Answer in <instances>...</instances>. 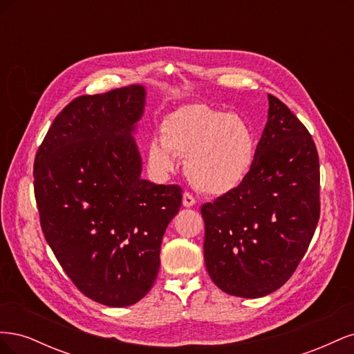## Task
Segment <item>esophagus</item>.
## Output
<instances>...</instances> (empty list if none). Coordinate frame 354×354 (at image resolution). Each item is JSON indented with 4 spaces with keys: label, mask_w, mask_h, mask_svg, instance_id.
Wrapping results in <instances>:
<instances>
[{
    "label": "esophagus",
    "mask_w": 354,
    "mask_h": 354,
    "mask_svg": "<svg viewBox=\"0 0 354 354\" xmlns=\"http://www.w3.org/2000/svg\"><path fill=\"white\" fill-rule=\"evenodd\" d=\"M195 203H196V198L192 194H189V192H185V194H183V205L186 208H190V207H194Z\"/></svg>",
    "instance_id": "1"
}]
</instances>
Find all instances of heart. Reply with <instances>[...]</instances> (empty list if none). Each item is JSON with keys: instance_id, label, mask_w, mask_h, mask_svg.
Segmentation results:
<instances>
[{"instance_id": "heart-1", "label": "heart", "mask_w": 354, "mask_h": 354, "mask_svg": "<svg viewBox=\"0 0 354 354\" xmlns=\"http://www.w3.org/2000/svg\"><path fill=\"white\" fill-rule=\"evenodd\" d=\"M162 138H152L147 162L156 174L165 176L186 158L192 185L212 195L239 187L255 159V137L250 124L236 113L194 103L181 106L165 118Z\"/></svg>"}]
</instances>
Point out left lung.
<instances>
[{"instance_id":"8db88e82","label":"left lung","mask_w":354,"mask_h":354,"mask_svg":"<svg viewBox=\"0 0 354 354\" xmlns=\"http://www.w3.org/2000/svg\"><path fill=\"white\" fill-rule=\"evenodd\" d=\"M201 214L207 270L224 292L264 297L303 260L320 216L319 155L312 134L274 95L248 177Z\"/></svg>"}]
</instances>
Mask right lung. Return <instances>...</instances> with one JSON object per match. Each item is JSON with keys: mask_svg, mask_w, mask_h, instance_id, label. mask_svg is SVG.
<instances>
[{"mask_svg": "<svg viewBox=\"0 0 354 354\" xmlns=\"http://www.w3.org/2000/svg\"><path fill=\"white\" fill-rule=\"evenodd\" d=\"M142 85L80 95L38 147L34 189L44 238L62 269L93 301L142 299L159 270L160 242L181 207V187L140 178L133 138Z\"/></svg>", "mask_w": 354, "mask_h": 354, "instance_id": "1", "label": "right lung"}]
</instances>
